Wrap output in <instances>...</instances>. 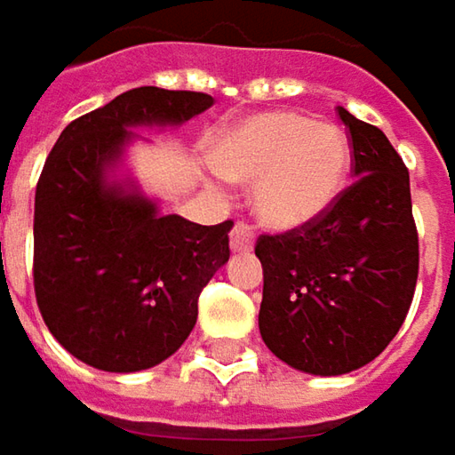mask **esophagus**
<instances>
[{
    "mask_svg": "<svg viewBox=\"0 0 455 455\" xmlns=\"http://www.w3.org/2000/svg\"><path fill=\"white\" fill-rule=\"evenodd\" d=\"M228 243H231V251H251V246H254V231H251L249 224L236 221L234 228H231Z\"/></svg>",
    "mask_w": 455,
    "mask_h": 455,
    "instance_id": "1",
    "label": "esophagus"
}]
</instances>
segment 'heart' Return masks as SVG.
Instances as JSON below:
<instances>
[{"instance_id": "obj_1", "label": "heart", "mask_w": 455, "mask_h": 455, "mask_svg": "<svg viewBox=\"0 0 455 455\" xmlns=\"http://www.w3.org/2000/svg\"><path fill=\"white\" fill-rule=\"evenodd\" d=\"M221 176L254 183V212L267 227L302 228L332 209L350 168L345 131L299 113H259L219 138Z\"/></svg>"}]
</instances>
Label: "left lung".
I'll return each instance as SVG.
<instances>
[{
    "label": "left lung",
    "mask_w": 455,
    "mask_h": 455,
    "mask_svg": "<svg viewBox=\"0 0 455 455\" xmlns=\"http://www.w3.org/2000/svg\"><path fill=\"white\" fill-rule=\"evenodd\" d=\"M353 140L355 183L317 221L261 234L259 332L290 368L345 375L398 335L418 282L408 168L380 128L337 108Z\"/></svg>",
    "instance_id": "obj_1"
}]
</instances>
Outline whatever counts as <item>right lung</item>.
I'll list each match as a JSON object with an SVG mask.
<instances>
[{
    "label": "right lung",
    "instance_id": "obj_1",
    "mask_svg": "<svg viewBox=\"0 0 455 455\" xmlns=\"http://www.w3.org/2000/svg\"><path fill=\"white\" fill-rule=\"evenodd\" d=\"M213 98L135 87L72 120L35 194V297L55 339L85 365L148 370L179 350L198 294L228 261L234 221L201 227L161 213L133 179H110L131 128L180 125Z\"/></svg>",
    "mask_w": 455,
    "mask_h": 455
}]
</instances>
